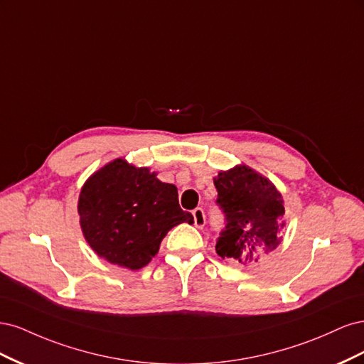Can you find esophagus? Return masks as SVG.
<instances>
[{
    "label": "esophagus",
    "mask_w": 364,
    "mask_h": 364,
    "mask_svg": "<svg viewBox=\"0 0 364 364\" xmlns=\"http://www.w3.org/2000/svg\"><path fill=\"white\" fill-rule=\"evenodd\" d=\"M193 217H194V226L196 228H203L205 223H206V217H205V213L202 208H196L193 211Z\"/></svg>",
    "instance_id": "1"
}]
</instances>
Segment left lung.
<instances>
[{"label":"left lung","mask_w":364,"mask_h":364,"mask_svg":"<svg viewBox=\"0 0 364 364\" xmlns=\"http://www.w3.org/2000/svg\"><path fill=\"white\" fill-rule=\"evenodd\" d=\"M214 185L217 205L225 214L215 245L220 257L246 266L279 246L285 211L277 186L246 165L220 171Z\"/></svg>","instance_id":"obj_1"}]
</instances>
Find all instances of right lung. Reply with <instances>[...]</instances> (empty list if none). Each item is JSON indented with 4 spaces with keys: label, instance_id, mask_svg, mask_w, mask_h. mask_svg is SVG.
Returning a JSON list of instances; mask_svg holds the SVG:
<instances>
[{
    "label": "right lung",
    "instance_id": "1",
    "mask_svg": "<svg viewBox=\"0 0 364 364\" xmlns=\"http://www.w3.org/2000/svg\"><path fill=\"white\" fill-rule=\"evenodd\" d=\"M77 209L87 245L100 258L129 270L147 266L171 228L194 222L179 206L173 183L121 158L85 182Z\"/></svg>",
    "mask_w": 364,
    "mask_h": 364
}]
</instances>
